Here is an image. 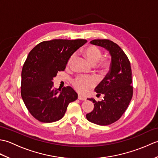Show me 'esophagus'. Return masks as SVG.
Here are the masks:
<instances>
[{
    "mask_svg": "<svg viewBox=\"0 0 158 158\" xmlns=\"http://www.w3.org/2000/svg\"><path fill=\"white\" fill-rule=\"evenodd\" d=\"M78 99L79 100H86V98H85V97L81 96H80V95L78 96Z\"/></svg>",
    "mask_w": 158,
    "mask_h": 158,
    "instance_id": "1",
    "label": "esophagus"
}]
</instances>
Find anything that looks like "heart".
I'll use <instances>...</instances> for the list:
<instances>
[{"label": "heart", "mask_w": 158, "mask_h": 158, "mask_svg": "<svg viewBox=\"0 0 158 158\" xmlns=\"http://www.w3.org/2000/svg\"><path fill=\"white\" fill-rule=\"evenodd\" d=\"M83 54L88 62L92 65H96L101 59L102 51L95 45H88L83 50ZM75 58V54L70 57L67 65L70 66L73 60ZM110 65V60L109 58H102L99 64L100 69H106ZM72 84L76 90L79 93L85 94L88 90L95 85V81L91 77H77L73 80Z\"/></svg>", "instance_id": "obj_1"}]
</instances>
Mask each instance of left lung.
<instances>
[{"instance_id":"obj_1","label":"left lung","mask_w":158,"mask_h":158,"mask_svg":"<svg viewBox=\"0 0 158 158\" xmlns=\"http://www.w3.org/2000/svg\"><path fill=\"white\" fill-rule=\"evenodd\" d=\"M90 43L108 50L111 62L109 73L94 89L98 95H105L104 99L97 102L88 98L94 103V108L87 114L86 118L100 126L110 125L122 116L132 98L130 62L122 48L109 39H94Z\"/></svg>"}]
</instances>
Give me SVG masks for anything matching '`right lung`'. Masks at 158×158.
I'll list each match as a JSON object with an SVG mask.
<instances>
[{
	"label": "right lung",
	"instance_id": "right-lung-1",
	"mask_svg": "<svg viewBox=\"0 0 158 158\" xmlns=\"http://www.w3.org/2000/svg\"><path fill=\"white\" fill-rule=\"evenodd\" d=\"M85 39H53L39 43L28 53L22 70L21 95L26 108L41 122L62 119L78 95L71 87L53 88V79L64 70L69 58Z\"/></svg>",
	"mask_w": 158,
	"mask_h": 158
}]
</instances>
